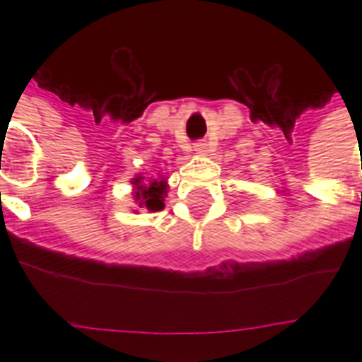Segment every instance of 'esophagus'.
Masks as SVG:
<instances>
[{"label":"esophagus","instance_id":"34e87169","mask_svg":"<svg viewBox=\"0 0 362 362\" xmlns=\"http://www.w3.org/2000/svg\"><path fill=\"white\" fill-rule=\"evenodd\" d=\"M206 148H209V146H206V142H203V141H201V142H195V152H197V153L209 152Z\"/></svg>","mask_w":362,"mask_h":362}]
</instances>
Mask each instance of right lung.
Listing matches in <instances>:
<instances>
[{
    "label": "right lung",
    "instance_id": "1",
    "mask_svg": "<svg viewBox=\"0 0 362 362\" xmlns=\"http://www.w3.org/2000/svg\"><path fill=\"white\" fill-rule=\"evenodd\" d=\"M142 176L133 178V186H135V201L139 203L141 209H146L150 212H158L163 210L165 197H167V182L161 180H148V184H142Z\"/></svg>",
    "mask_w": 362,
    "mask_h": 362
}]
</instances>
